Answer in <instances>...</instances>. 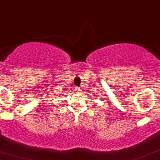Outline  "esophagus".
I'll list each match as a JSON object with an SVG mask.
<instances>
[{
  "mask_svg": "<svg viewBox=\"0 0 160 160\" xmlns=\"http://www.w3.org/2000/svg\"><path fill=\"white\" fill-rule=\"evenodd\" d=\"M78 88V89H77V90H78V92H80V88Z\"/></svg>",
  "mask_w": 160,
  "mask_h": 160,
  "instance_id": "34e87169",
  "label": "esophagus"
}]
</instances>
